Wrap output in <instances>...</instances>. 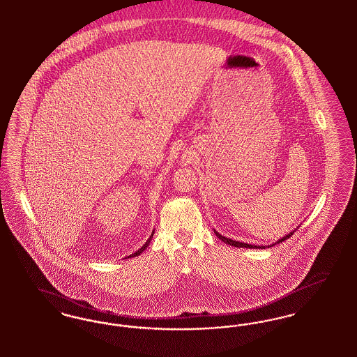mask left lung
I'll return each mask as SVG.
<instances>
[{
  "label": "left lung",
  "mask_w": 357,
  "mask_h": 357,
  "mask_svg": "<svg viewBox=\"0 0 357 357\" xmlns=\"http://www.w3.org/2000/svg\"><path fill=\"white\" fill-rule=\"evenodd\" d=\"M215 231V229H213ZM296 231V229H294ZM294 231H291V232H289L287 235H284L283 238H281V239H278L275 243L270 244L268 247H273V245H275L277 243H282L283 241H286L287 238H290L293 234H294ZM215 234H216V236L222 241V242H225V244H229V245H234V247H245V248H264V245H254V244H248V243H242V242H238V241H232V239H229V238H225V236H223L222 234H219L218 231H215Z\"/></svg>",
  "instance_id": "obj_1"
}]
</instances>
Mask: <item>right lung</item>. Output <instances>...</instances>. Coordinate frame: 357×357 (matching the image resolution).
Returning <instances> with one entry per match:
<instances>
[{"mask_svg":"<svg viewBox=\"0 0 357 357\" xmlns=\"http://www.w3.org/2000/svg\"><path fill=\"white\" fill-rule=\"evenodd\" d=\"M153 234H154V231L151 232V238L148 239V242H146V243L144 244V245H142V247H141L138 251H135L134 254L129 255V257H126V258H132V257H138V255H141V254H142V252L146 250V247H149V244H151V238H153Z\"/></svg>","mask_w":357,"mask_h":357,"instance_id":"right-lung-1","label":"right lung"}]
</instances>
